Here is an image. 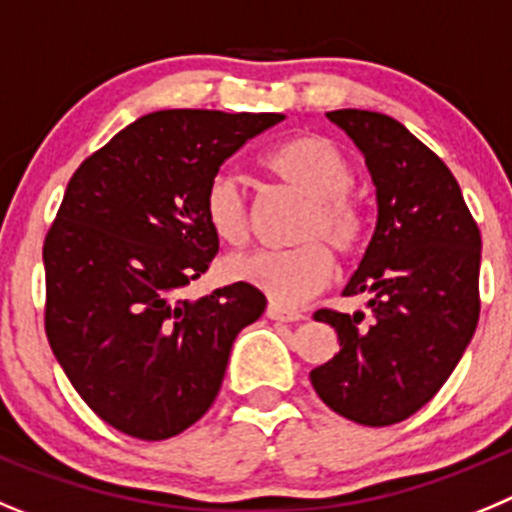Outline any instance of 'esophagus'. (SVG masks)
<instances>
[{
  "label": "esophagus",
  "mask_w": 512,
  "mask_h": 512,
  "mask_svg": "<svg viewBox=\"0 0 512 512\" xmlns=\"http://www.w3.org/2000/svg\"><path fill=\"white\" fill-rule=\"evenodd\" d=\"M265 313H267V319H275V321H301V319H306V313L293 311V308L278 306V303H270Z\"/></svg>",
  "instance_id": "1"
}]
</instances>
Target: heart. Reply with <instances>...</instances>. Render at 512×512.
Returning <instances> with one entry per match:
<instances>
[{
	"mask_svg": "<svg viewBox=\"0 0 512 512\" xmlns=\"http://www.w3.org/2000/svg\"><path fill=\"white\" fill-rule=\"evenodd\" d=\"M262 165L283 186L308 199V209L303 211L296 232L303 245L229 257L224 270L232 280L262 290L275 303L298 306L319 293L334 275V257L324 241L344 257L362 247L365 216L349 196L354 168L334 142L316 135L293 137L273 147L262 158ZM204 216L222 242H247L252 227L250 204L232 173H216L209 181Z\"/></svg>",
	"mask_w": 512,
	"mask_h": 512,
	"instance_id": "heart-1",
	"label": "heart"
}]
</instances>
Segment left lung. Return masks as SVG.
Instances as JSON below:
<instances>
[{
	"mask_svg": "<svg viewBox=\"0 0 512 512\" xmlns=\"http://www.w3.org/2000/svg\"><path fill=\"white\" fill-rule=\"evenodd\" d=\"M326 117L365 155L377 224L344 296L365 311L321 308L339 352L311 370L331 411L390 426L423 408L449 380L480 319V229L451 170L398 119L365 109Z\"/></svg>",
	"mask_w": 512,
	"mask_h": 512,
	"instance_id": "8db88e82",
	"label": "left lung"
}]
</instances>
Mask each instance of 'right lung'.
Segmentation results:
<instances>
[{
  "label": "right lung",
  "instance_id": "1",
  "mask_svg": "<svg viewBox=\"0 0 512 512\" xmlns=\"http://www.w3.org/2000/svg\"><path fill=\"white\" fill-rule=\"evenodd\" d=\"M283 114L165 109L127 124L78 165L45 237V334L91 411L127 436L163 441L214 403L237 334L265 296L232 283L199 301L219 237L211 178Z\"/></svg>",
  "mask_w": 512,
  "mask_h": 512
}]
</instances>
